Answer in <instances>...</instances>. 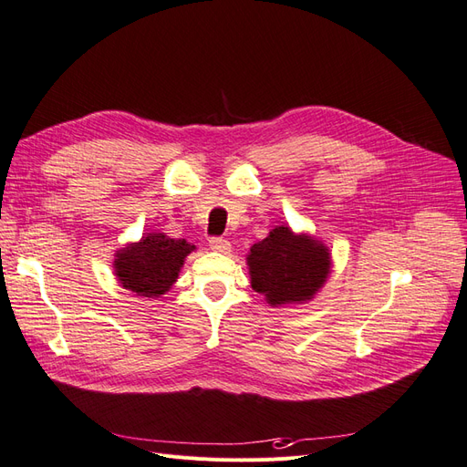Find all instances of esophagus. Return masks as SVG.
I'll use <instances>...</instances> for the list:
<instances>
[{"label": "esophagus", "mask_w": 467, "mask_h": 467, "mask_svg": "<svg viewBox=\"0 0 467 467\" xmlns=\"http://www.w3.org/2000/svg\"><path fill=\"white\" fill-rule=\"evenodd\" d=\"M209 248L215 250V252H221V254H227L231 250V244H229L227 238L212 236V238H209Z\"/></svg>", "instance_id": "obj_1"}]
</instances>
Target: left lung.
Wrapping results in <instances>:
<instances>
[{"mask_svg":"<svg viewBox=\"0 0 467 467\" xmlns=\"http://www.w3.org/2000/svg\"><path fill=\"white\" fill-rule=\"evenodd\" d=\"M252 289L265 295L269 305L310 300L329 274L324 244L289 227H277L248 254Z\"/></svg>","mask_w":467,"mask_h":467,"instance_id":"left-lung-1","label":"left lung"}]
</instances>
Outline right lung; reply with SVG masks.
<instances>
[{
	"instance_id": "obj_1",
	"label": "right lung",
	"mask_w": 467,
	"mask_h": 467,
	"mask_svg": "<svg viewBox=\"0 0 467 467\" xmlns=\"http://www.w3.org/2000/svg\"><path fill=\"white\" fill-rule=\"evenodd\" d=\"M193 248L184 238L176 240L162 233H149L140 243L116 254V275L126 289L155 298L171 289L184 258Z\"/></svg>"
}]
</instances>
